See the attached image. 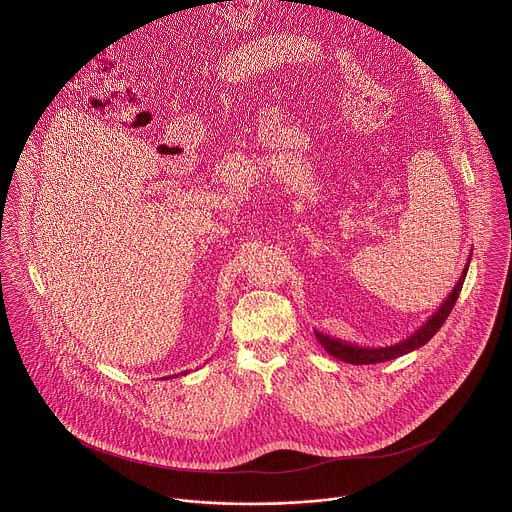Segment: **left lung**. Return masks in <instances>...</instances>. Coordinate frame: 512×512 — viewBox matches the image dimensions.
Here are the masks:
<instances>
[{
	"label": "left lung",
	"mask_w": 512,
	"mask_h": 512,
	"mask_svg": "<svg viewBox=\"0 0 512 512\" xmlns=\"http://www.w3.org/2000/svg\"><path fill=\"white\" fill-rule=\"evenodd\" d=\"M469 262H471V254H469L467 264L461 272V278L457 280V284L453 286V290L447 295V299L439 305L438 311L422 327H418L410 337L402 339L400 343H394V345H388V347H361V345L347 343V341H341V339H335V337H329V335H323V333L315 331L317 341L321 343V347L331 357H335L339 361H345V363H351V365H376V363L398 359L402 355H408V353L424 347L438 333L439 327L445 323L447 315L451 313V309H453V305L459 297V292L463 288V282H465V276H467V270H469Z\"/></svg>",
	"instance_id": "left-lung-1"
}]
</instances>
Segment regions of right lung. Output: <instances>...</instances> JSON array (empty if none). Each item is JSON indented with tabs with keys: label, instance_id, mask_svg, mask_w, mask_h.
Instances as JSON below:
<instances>
[{
	"label": "right lung",
	"instance_id": "1",
	"mask_svg": "<svg viewBox=\"0 0 512 512\" xmlns=\"http://www.w3.org/2000/svg\"><path fill=\"white\" fill-rule=\"evenodd\" d=\"M183 374H187V372H183ZM175 376H177V374H175Z\"/></svg>",
	"mask_w": 512,
	"mask_h": 512
}]
</instances>
